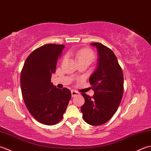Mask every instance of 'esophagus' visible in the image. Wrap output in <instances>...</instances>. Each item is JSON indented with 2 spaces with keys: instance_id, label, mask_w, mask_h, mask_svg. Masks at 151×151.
I'll return each instance as SVG.
<instances>
[{
  "instance_id": "34e87169",
  "label": "esophagus",
  "mask_w": 151,
  "mask_h": 151,
  "mask_svg": "<svg viewBox=\"0 0 151 151\" xmlns=\"http://www.w3.org/2000/svg\"><path fill=\"white\" fill-rule=\"evenodd\" d=\"M71 94H72V97H74V96H77V95H78L79 93H78V92H77V91H76L72 90V91H71Z\"/></svg>"
}]
</instances>
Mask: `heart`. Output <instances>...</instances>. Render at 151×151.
I'll return each instance as SVG.
<instances>
[{
    "label": "heart",
    "mask_w": 151,
    "mask_h": 151,
    "mask_svg": "<svg viewBox=\"0 0 151 151\" xmlns=\"http://www.w3.org/2000/svg\"><path fill=\"white\" fill-rule=\"evenodd\" d=\"M69 55L74 56L78 63H87L90 64L94 59V54L88 49H81L78 50H70Z\"/></svg>",
    "instance_id": "obj_1"
}]
</instances>
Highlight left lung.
I'll return each mask as SVG.
<instances>
[{
    "instance_id": "8db88e82",
    "label": "left lung",
    "mask_w": 151,
    "mask_h": 151,
    "mask_svg": "<svg viewBox=\"0 0 151 151\" xmlns=\"http://www.w3.org/2000/svg\"><path fill=\"white\" fill-rule=\"evenodd\" d=\"M97 49L98 65L89 78L94 90L93 98L82 93L85 104L81 107L83 118L88 124L98 126L114 115L121 103L124 78L122 70L114 53L100 43H93Z\"/></svg>"
}]
</instances>
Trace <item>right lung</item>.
<instances>
[{
    "label": "right lung",
    "mask_w": 151,
    "mask_h": 151,
    "mask_svg": "<svg viewBox=\"0 0 151 151\" xmlns=\"http://www.w3.org/2000/svg\"><path fill=\"white\" fill-rule=\"evenodd\" d=\"M64 47L51 44L36 49L27 57L21 73L26 107L37 121L45 125L56 124L62 120L71 99L68 88H58L51 82Z\"/></svg>",
    "instance_id": "1"
}]
</instances>
